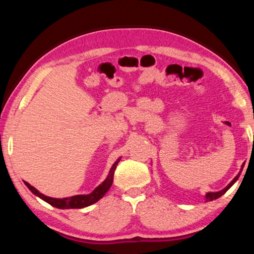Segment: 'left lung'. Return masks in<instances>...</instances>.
<instances>
[{
	"label": "left lung",
	"instance_id": "1",
	"mask_svg": "<svg viewBox=\"0 0 254 254\" xmlns=\"http://www.w3.org/2000/svg\"><path fill=\"white\" fill-rule=\"evenodd\" d=\"M244 163L246 162H243V165L241 166V170L239 171V174L235 176L234 177V179L232 180V182L227 185V186L225 187V188H223L222 190H220V191H209V192H206V195H205V201H212V200H214V199H217L218 197H221L222 195H224L225 192L229 190V189L233 186V185L235 184V182L236 180L239 179V177H240V175H241V173H242V170H243V167H244Z\"/></svg>",
	"mask_w": 254,
	"mask_h": 254
}]
</instances>
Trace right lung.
Here are the masks:
<instances>
[{
  "label": "right lung",
  "instance_id": "right-lung-1",
  "mask_svg": "<svg viewBox=\"0 0 254 254\" xmlns=\"http://www.w3.org/2000/svg\"><path fill=\"white\" fill-rule=\"evenodd\" d=\"M122 157L118 158V160L113 163V166L111 167V169L109 171V175L105 178L104 182H103L101 185L94 189L92 192H89L87 195H75V196H70V197H65V198H54V197H49L46 196L44 194L38 190V189L31 186L29 183L24 182V185L27 186L30 190H31L32 194L39 197L42 200L47 201V203L50 204L54 207H57L60 209H68V208H84L87 207L89 205H93L94 203L100 200L103 196H104L109 189L112 186V183H113V177H114V171L117 169L118 163L121 160Z\"/></svg>",
  "mask_w": 254,
  "mask_h": 254
}]
</instances>
